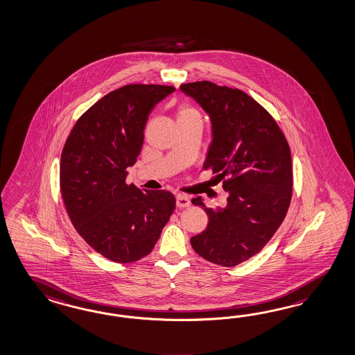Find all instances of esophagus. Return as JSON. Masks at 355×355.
<instances>
[{
	"label": "esophagus",
	"mask_w": 355,
	"mask_h": 355,
	"mask_svg": "<svg viewBox=\"0 0 355 355\" xmlns=\"http://www.w3.org/2000/svg\"><path fill=\"white\" fill-rule=\"evenodd\" d=\"M176 205H178V207L184 209V207H189V206H191V201H189V198H188L187 196L178 194V196H176Z\"/></svg>",
	"instance_id": "1"
}]
</instances>
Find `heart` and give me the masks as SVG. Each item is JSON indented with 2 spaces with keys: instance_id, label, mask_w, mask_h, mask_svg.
<instances>
[{
  "instance_id": "1",
  "label": "heart",
  "mask_w": 355,
  "mask_h": 355,
  "mask_svg": "<svg viewBox=\"0 0 355 355\" xmlns=\"http://www.w3.org/2000/svg\"><path fill=\"white\" fill-rule=\"evenodd\" d=\"M179 115H182V116H191V115H194V116H200V112H197L196 109L191 107V106H184L182 110L179 112Z\"/></svg>"
}]
</instances>
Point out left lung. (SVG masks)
<instances>
[{"instance_id":"8db88e82","label":"left lung","mask_w":355,"mask_h":355,"mask_svg":"<svg viewBox=\"0 0 355 355\" xmlns=\"http://www.w3.org/2000/svg\"><path fill=\"white\" fill-rule=\"evenodd\" d=\"M209 114L213 142L205 170L223 180L227 206L193 205L209 215L207 228L193 236L194 252L224 267L243 263L271 240L288 213L293 173L291 148L271 114L237 88L194 81L180 85Z\"/></svg>"}]
</instances>
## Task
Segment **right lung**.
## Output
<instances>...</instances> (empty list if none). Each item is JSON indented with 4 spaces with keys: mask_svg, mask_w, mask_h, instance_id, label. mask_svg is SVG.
I'll use <instances>...</instances> for the list:
<instances>
[{
    "mask_svg": "<svg viewBox=\"0 0 355 355\" xmlns=\"http://www.w3.org/2000/svg\"><path fill=\"white\" fill-rule=\"evenodd\" d=\"M171 85L128 84L107 93L81 115L61 155L62 198L72 225L97 253L130 263L150 253L175 209L167 191H140L127 182L153 109Z\"/></svg>",
    "mask_w": 355,
    "mask_h": 355,
    "instance_id": "right-lung-1",
    "label": "right lung"
}]
</instances>
